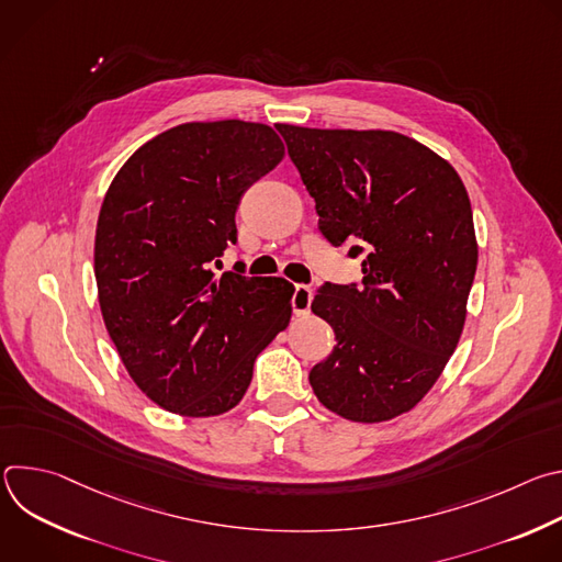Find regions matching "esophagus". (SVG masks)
<instances>
[{"label":"esophagus","mask_w":562,"mask_h":562,"mask_svg":"<svg viewBox=\"0 0 562 562\" xmlns=\"http://www.w3.org/2000/svg\"><path fill=\"white\" fill-rule=\"evenodd\" d=\"M313 302V289L306 284H297L293 291V313L295 315H308Z\"/></svg>","instance_id":"34e87169"}]
</instances>
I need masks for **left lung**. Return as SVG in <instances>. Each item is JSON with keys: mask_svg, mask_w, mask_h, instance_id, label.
I'll use <instances>...</instances> for the list:
<instances>
[{"mask_svg": "<svg viewBox=\"0 0 562 562\" xmlns=\"http://www.w3.org/2000/svg\"><path fill=\"white\" fill-rule=\"evenodd\" d=\"M331 245L362 239V289L327 284L311 311L338 345L308 382L329 412L384 423L412 412L458 347L477 265L467 189L395 131L276 124ZM362 249L351 247V256Z\"/></svg>", "mask_w": 562, "mask_h": 562, "instance_id": "1", "label": "left lung"}]
</instances>
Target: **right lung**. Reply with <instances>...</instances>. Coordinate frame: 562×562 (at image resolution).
I'll use <instances>...</instances> for the list:
<instances>
[{
  "instance_id": "right-lung-1",
  "label": "right lung",
  "mask_w": 562,
  "mask_h": 562,
  "mask_svg": "<svg viewBox=\"0 0 562 562\" xmlns=\"http://www.w3.org/2000/svg\"><path fill=\"white\" fill-rule=\"evenodd\" d=\"M282 157L267 124L187 122L142 144L104 195L93 254L104 325L139 391L171 414L233 409L289 327L293 284L213 271L235 243L239 198Z\"/></svg>"
}]
</instances>
